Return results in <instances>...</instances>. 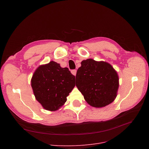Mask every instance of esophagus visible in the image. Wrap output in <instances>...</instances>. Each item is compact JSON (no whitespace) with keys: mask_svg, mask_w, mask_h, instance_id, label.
Returning <instances> with one entry per match:
<instances>
[{"mask_svg":"<svg viewBox=\"0 0 149 149\" xmlns=\"http://www.w3.org/2000/svg\"><path fill=\"white\" fill-rule=\"evenodd\" d=\"M71 73L74 75H76V74H77V70L76 69H73L71 70Z\"/></svg>","mask_w":149,"mask_h":149,"instance_id":"34e87169","label":"esophagus"}]
</instances>
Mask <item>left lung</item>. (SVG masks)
<instances>
[{
	"label": "left lung",
	"instance_id": "1",
	"mask_svg": "<svg viewBox=\"0 0 149 149\" xmlns=\"http://www.w3.org/2000/svg\"><path fill=\"white\" fill-rule=\"evenodd\" d=\"M81 65L75 76L76 86L87 103L102 107L113 102L119 86L118 76L113 67L91 58L82 61Z\"/></svg>",
	"mask_w": 149,
	"mask_h": 149
}]
</instances>
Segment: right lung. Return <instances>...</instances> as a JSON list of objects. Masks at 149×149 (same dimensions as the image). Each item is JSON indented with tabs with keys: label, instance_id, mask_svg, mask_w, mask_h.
Segmentation results:
<instances>
[{
	"label": "right lung",
	"instance_id": "right-lung-1",
	"mask_svg": "<svg viewBox=\"0 0 149 149\" xmlns=\"http://www.w3.org/2000/svg\"><path fill=\"white\" fill-rule=\"evenodd\" d=\"M75 76L68 68L51 61L39 66L31 79L36 100L46 110L56 111L65 104L75 86Z\"/></svg>",
	"mask_w": 149,
	"mask_h": 149
}]
</instances>
